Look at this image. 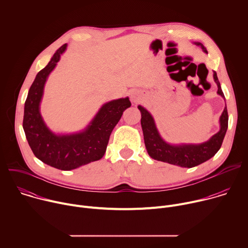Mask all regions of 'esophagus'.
<instances>
[{"label":"esophagus","instance_id":"34e87169","mask_svg":"<svg viewBox=\"0 0 248 248\" xmlns=\"http://www.w3.org/2000/svg\"><path fill=\"white\" fill-rule=\"evenodd\" d=\"M141 99H142V97H141V95L137 91H132L130 93V100L133 103H138Z\"/></svg>","mask_w":248,"mask_h":248}]
</instances>
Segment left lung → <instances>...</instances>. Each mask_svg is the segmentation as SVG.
Here are the masks:
<instances>
[{
	"instance_id": "1",
	"label": "left lung",
	"mask_w": 248,
	"mask_h": 248,
	"mask_svg": "<svg viewBox=\"0 0 248 248\" xmlns=\"http://www.w3.org/2000/svg\"><path fill=\"white\" fill-rule=\"evenodd\" d=\"M192 43L201 48L205 54H208L207 49L202 43ZM213 78L218 86L217 94L225 99L216 72H213ZM137 108L141 113V127H142L144 143L148 155L154 160L182 168H192L198 166L213 157L221 148L228 129L229 117L227 105H225V109L219 119L220 129L208 140L201 143H169L161 136L155 120L150 112L141 105H138Z\"/></svg>"
}]
</instances>
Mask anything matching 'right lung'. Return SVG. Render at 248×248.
I'll list each match as a JSON object with an SVG mask.
<instances>
[{"label":"right lung","instance_id":"obj_1","mask_svg":"<svg viewBox=\"0 0 248 248\" xmlns=\"http://www.w3.org/2000/svg\"><path fill=\"white\" fill-rule=\"evenodd\" d=\"M67 44L62 45L49 63L35 78L24 104L23 130L28 144L40 161L62 170H70L100 160L107 149L110 135L131 103L128 97L106 102L90 123L81 130L56 133L46 124L40 105L50 74L55 69Z\"/></svg>","mask_w":248,"mask_h":248}]
</instances>
